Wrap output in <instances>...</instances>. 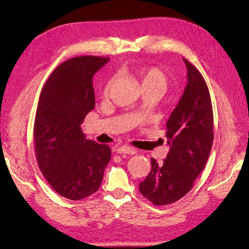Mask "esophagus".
<instances>
[{
	"instance_id": "esophagus-1",
	"label": "esophagus",
	"mask_w": 249,
	"mask_h": 249,
	"mask_svg": "<svg viewBox=\"0 0 249 249\" xmlns=\"http://www.w3.org/2000/svg\"><path fill=\"white\" fill-rule=\"evenodd\" d=\"M116 152H118L119 154H128V155L136 154V150L128 145H123V146L118 147V149H116Z\"/></svg>"
}]
</instances>
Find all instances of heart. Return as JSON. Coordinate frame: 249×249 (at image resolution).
<instances>
[{
    "mask_svg": "<svg viewBox=\"0 0 249 249\" xmlns=\"http://www.w3.org/2000/svg\"><path fill=\"white\" fill-rule=\"evenodd\" d=\"M140 80L142 83V88L143 89H160V91H165L168 86V79L161 70L155 66H144L141 67L139 71ZM116 76L111 77L108 82L106 83L104 93L107 95L110 92V89L112 88L113 83L115 82Z\"/></svg>",
    "mask_w": 249,
    "mask_h": 249,
    "instance_id": "obj_1",
    "label": "heart"
}]
</instances>
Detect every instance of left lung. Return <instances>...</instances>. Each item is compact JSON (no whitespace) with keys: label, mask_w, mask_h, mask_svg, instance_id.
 Wrapping results in <instances>:
<instances>
[{"label":"left lung","mask_w":249,"mask_h":249,"mask_svg":"<svg viewBox=\"0 0 249 249\" xmlns=\"http://www.w3.org/2000/svg\"><path fill=\"white\" fill-rule=\"evenodd\" d=\"M184 62L188 81L166 124L170 151L162 165L152 158L151 172L139 184L140 193L155 205L176 202L193 188L213 144V108L209 88L197 68L186 59Z\"/></svg>","instance_id":"8db88e82"}]
</instances>
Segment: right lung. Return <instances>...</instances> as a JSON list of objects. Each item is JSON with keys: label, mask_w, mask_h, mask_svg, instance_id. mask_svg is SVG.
Wrapping results in <instances>:
<instances>
[{"label": "right lung", "mask_w": 249, "mask_h": 249, "mask_svg": "<svg viewBox=\"0 0 249 249\" xmlns=\"http://www.w3.org/2000/svg\"><path fill=\"white\" fill-rule=\"evenodd\" d=\"M108 57L82 55L63 62L41 89L34 122L36 160L55 192L71 200L96 193L111 149L86 139L81 124L95 107L92 78Z\"/></svg>", "instance_id": "right-lung-1"}]
</instances>
